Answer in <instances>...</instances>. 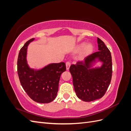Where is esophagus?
I'll return each mask as SVG.
<instances>
[{
    "label": "esophagus",
    "mask_w": 131,
    "mask_h": 131,
    "mask_svg": "<svg viewBox=\"0 0 131 131\" xmlns=\"http://www.w3.org/2000/svg\"><path fill=\"white\" fill-rule=\"evenodd\" d=\"M70 66V63L69 62H66V67H67V70H68L69 69Z\"/></svg>",
    "instance_id": "34e87169"
}]
</instances>
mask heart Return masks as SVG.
I'll use <instances>...</instances> for the list:
<instances>
[{"label":"heart","instance_id":"b5f03b06","mask_svg":"<svg viewBox=\"0 0 131 131\" xmlns=\"http://www.w3.org/2000/svg\"><path fill=\"white\" fill-rule=\"evenodd\" d=\"M93 50V47L92 45L88 44L85 45L84 43H82L80 45H79L77 47V50L78 51H80L81 50V56L82 57L88 56V55L90 54L92 52Z\"/></svg>","mask_w":131,"mask_h":131}]
</instances>
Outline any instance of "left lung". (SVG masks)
Here are the masks:
<instances>
[{"mask_svg":"<svg viewBox=\"0 0 131 131\" xmlns=\"http://www.w3.org/2000/svg\"><path fill=\"white\" fill-rule=\"evenodd\" d=\"M98 51L89 55L84 61L71 65L75 92L79 98L85 102L98 100L105 94L112 77L111 53L104 42L97 38ZM96 58L103 63L100 68L90 69L91 63Z\"/></svg>","mask_w":131,"mask_h":131,"instance_id":"8db88e82","label":"left lung"}]
</instances>
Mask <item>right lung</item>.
<instances>
[{
  "mask_svg": "<svg viewBox=\"0 0 131 131\" xmlns=\"http://www.w3.org/2000/svg\"><path fill=\"white\" fill-rule=\"evenodd\" d=\"M34 38L27 41L21 49L17 59V73L22 88L34 101L48 103L56 97L61 74L66 70L65 63H52L38 70L30 69L26 60L27 46Z\"/></svg>",
  "mask_w": 131,
  "mask_h": 131,
  "instance_id": "add662e5",
  "label": "right lung"
}]
</instances>
